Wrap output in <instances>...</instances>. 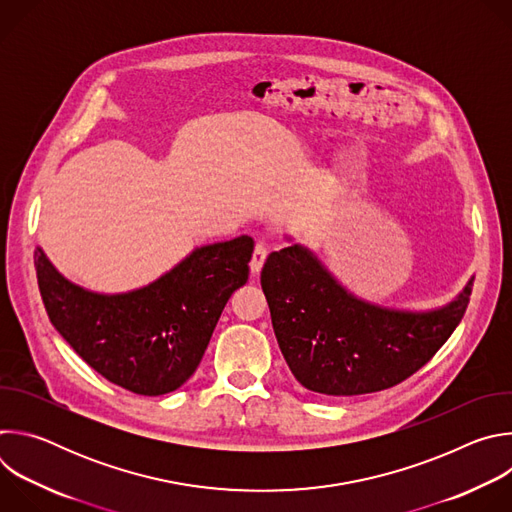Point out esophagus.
Here are the masks:
<instances>
[{
  "label": "esophagus",
  "mask_w": 512,
  "mask_h": 512,
  "mask_svg": "<svg viewBox=\"0 0 512 512\" xmlns=\"http://www.w3.org/2000/svg\"><path fill=\"white\" fill-rule=\"evenodd\" d=\"M265 259H267V245L257 243V245H255V251H253V257H251V263H249V269H251L253 275H257V273L261 271Z\"/></svg>",
  "instance_id": "34e87169"
}]
</instances>
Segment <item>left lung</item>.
Here are the masks:
<instances>
[{"label": "left lung", "instance_id": "8db88e82", "mask_svg": "<svg viewBox=\"0 0 512 512\" xmlns=\"http://www.w3.org/2000/svg\"><path fill=\"white\" fill-rule=\"evenodd\" d=\"M261 271L271 324L289 371L310 391L332 397L389 389L444 346L470 302L474 277L452 302L405 310L364 300L320 257L285 235Z\"/></svg>", "mask_w": 512, "mask_h": 512}]
</instances>
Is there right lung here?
Masks as SVG:
<instances>
[{
    "instance_id": "right-lung-1",
    "label": "right lung",
    "mask_w": 512,
    "mask_h": 512,
    "mask_svg": "<svg viewBox=\"0 0 512 512\" xmlns=\"http://www.w3.org/2000/svg\"><path fill=\"white\" fill-rule=\"evenodd\" d=\"M253 239L247 235L194 247L148 285L119 294L66 279L34 251L44 308L52 326L107 381L158 397L196 371L233 291L247 283Z\"/></svg>"
}]
</instances>
